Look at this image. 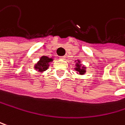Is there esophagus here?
<instances>
[{
  "label": "esophagus",
  "mask_w": 125,
  "mask_h": 125,
  "mask_svg": "<svg viewBox=\"0 0 125 125\" xmlns=\"http://www.w3.org/2000/svg\"><path fill=\"white\" fill-rule=\"evenodd\" d=\"M60 58L62 59V60H65L66 59V56H61V57H60Z\"/></svg>",
  "instance_id": "34e87169"
}]
</instances>
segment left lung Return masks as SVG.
<instances>
[{
  "label": "left lung",
  "instance_id": "1",
  "mask_svg": "<svg viewBox=\"0 0 125 125\" xmlns=\"http://www.w3.org/2000/svg\"><path fill=\"white\" fill-rule=\"evenodd\" d=\"M75 62H76V64H75V70L77 71V73L79 74V75H84L86 73V67L83 65L81 64V61L80 60H75Z\"/></svg>",
  "mask_w": 125,
  "mask_h": 125
}]
</instances>
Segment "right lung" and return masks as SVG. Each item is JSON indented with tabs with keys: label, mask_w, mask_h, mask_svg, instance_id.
Returning a JSON list of instances; mask_svg holds the SVG:
<instances>
[{
	"label": "right lung",
	"mask_w": 125,
	"mask_h": 125,
	"mask_svg": "<svg viewBox=\"0 0 125 125\" xmlns=\"http://www.w3.org/2000/svg\"><path fill=\"white\" fill-rule=\"evenodd\" d=\"M52 61V58H49L46 55H42L39 58V61L34 65V69L39 73H43L48 69L50 63Z\"/></svg>",
	"instance_id": "1"
}]
</instances>
